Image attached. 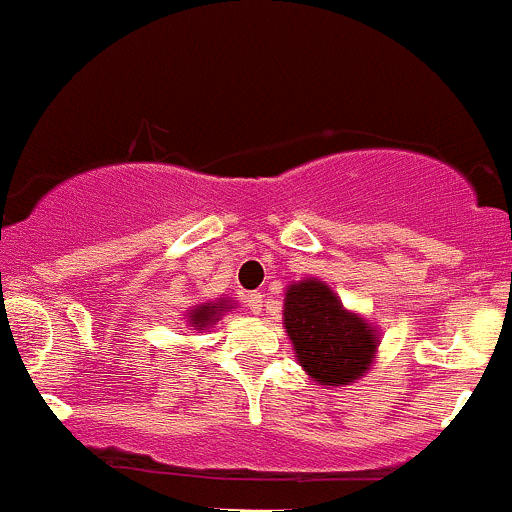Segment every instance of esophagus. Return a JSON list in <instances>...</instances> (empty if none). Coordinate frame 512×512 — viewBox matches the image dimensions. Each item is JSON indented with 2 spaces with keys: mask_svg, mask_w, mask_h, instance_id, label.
Wrapping results in <instances>:
<instances>
[{
  "mask_svg": "<svg viewBox=\"0 0 512 512\" xmlns=\"http://www.w3.org/2000/svg\"><path fill=\"white\" fill-rule=\"evenodd\" d=\"M245 301H247V306L252 309V314H262V306H265V294L252 292V294H247Z\"/></svg>",
  "mask_w": 512,
  "mask_h": 512,
  "instance_id": "esophagus-1",
  "label": "esophagus"
}]
</instances>
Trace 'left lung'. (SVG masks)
Here are the masks:
<instances>
[{
	"mask_svg": "<svg viewBox=\"0 0 512 512\" xmlns=\"http://www.w3.org/2000/svg\"><path fill=\"white\" fill-rule=\"evenodd\" d=\"M282 311L294 358L316 385H353L375 363L380 331L365 316L346 309L331 284L316 277L292 282Z\"/></svg>",
	"mask_w": 512,
	"mask_h": 512,
	"instance_id": "left-lung-1",
	"label": "left lung"
}]
</instances>
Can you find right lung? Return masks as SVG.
I'll return each mask as SVG.
<instances>
[{"mask_svg":"<svg viewBox=\"0 0 512 512\" xmlns=\"http://www.w3.org/2000/svg\"><path fill=\"white\" fill-rule=\"evenodd\" d=\"M233 309H235L233 299L228 297L201 301V304H193L191 309L186 311V326L191 328V331L203 333L218 324V321L225 316V311H233Z\"/></svg>","mask_w":512,"mask_h":512,"instance_id":"1","label":"right lung"}]
</instances>
